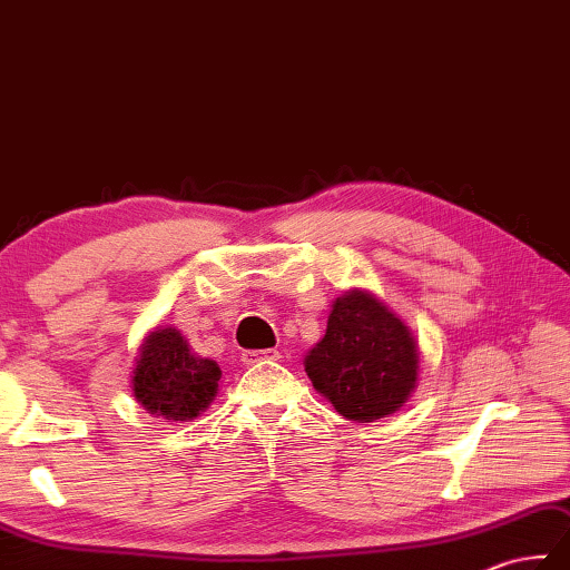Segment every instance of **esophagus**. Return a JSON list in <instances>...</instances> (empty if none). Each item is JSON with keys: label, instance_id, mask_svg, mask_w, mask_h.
<instances>
[{"label": "esophagus", "instance_id": "obj_1", "mask_svg": "<svg viewBox=\"0 0 570 570\" xmlns=\"http://www.w3.org/2000/svg\"><path fill=\"white\" fill-rule=\"evenodd\" d=\"M277 358H281V353H277L275 348H248L242 353V361L246 365H256L263 361H277Z\"/></svg>", "mask_w": 570, "mask_h": 570}]
</instances>
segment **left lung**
Listing matches in <instances>:
<instances>
[{"label": "left lung", "instance_id": "8db88e82", "mask_svg": "<svg viewBox=\"0 0 570 570\" xmlns=\"http://www.w3.org/2000/svg\"><path fill=\"white\" fill-rule=\"evenodd\" d=\"M416 368L410 328L361 289L334 302L324 338L305 358L312 385L351 422H373L402 407Z\"/></svg>", "mask_w": 570, "mask_h": 570}]
</instances>
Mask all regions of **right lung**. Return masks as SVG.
<instances>
[{"label":"right lung","instance_id":"obj_1","mask_svg":"<svg viewBox=\"0 0 570 570\" xmlns=\"http://www.w3.org/2000/svg\"><path fill=\"white\" fill-rule=\"evenodd\" d=\"M219 377V365L189 351L178 328H158L138 353L134 395L150 414L189 422L207 410Z\"/></svg>","mask_w":570,"mask_h":570}]
</instances>
